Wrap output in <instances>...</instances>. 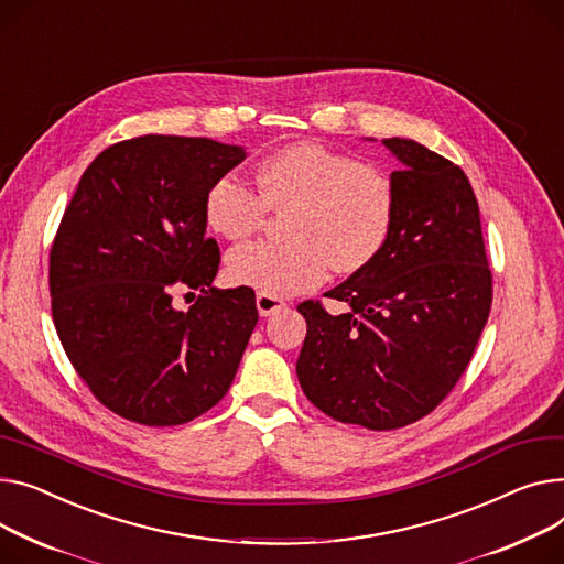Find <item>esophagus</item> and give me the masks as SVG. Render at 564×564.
<instances>
[{
	"label": "esophagus",
	"instance_id": "34e87169",
	"mask_svg": "<svg viewBox=\"0 0 564 564\" xmlns=\"http://www.w3.org/2000/svg\"><path fill=\"white\" fill-rule=\"evenodd\" d=\"M288 304L283 302V299L279 296H272L268 292H258L256 294V308L260 313V317H270V315H276L279 311H283Z\"/></svg>",
	"mask_w": 564,
	"mask_h": 564
}]
</instances>
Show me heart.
I'll list each match as a JSON object with an SVG mask.
<instances>
[{"label":"heart","instance_id":"1","mask_svg":"<svg viewBox=\"0 0 564 564\" xmlns=\"http://www.w3.org/2000/svg\"><path fill=\"white\" fill-rule=\"evenodd\" d=\"M219 176L206 193L208 229L227 240L256 234L268 213H285L283 242H247L227 253V276L272 296L317 288L328 270L356 274L390 242L397 219L392 176L319 142L288 144L253 174Z\"/></svg>","mask_w":564,"mask_h":564}]
</instances>
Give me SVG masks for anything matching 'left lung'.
<instances>
[{
	"mask_svg": "<svg viewBox=\"0 0 564 564\" xmlns=\"http://www.w3.org/2000/svg\"><path fill=\"white\" fill-rule=\"evenodd\" d=\"M397 219L383 253L326 296L330 315L299 304L308 333L296 377L324 415L369 431L408 426L433 412L460 381L492 308L478 202L467 174L424 144L383 140Z\"/></svg>",
	"mask_w": 564,
	"mask_h": 564,
	"instance_id": "obj_1",
	"label": "left lung"
}]
</instances>
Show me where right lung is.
<instances>
[{"instance_id":"add662e5","label":"right lung","mask_w":564,"mask_h":564,"mask_svg":"<svg viewBox=\"0 0 564 564\" xmlns=\"http://www.w3.org/2000/svg\"><path fill=\"white\" fill-rule=\"evenodd\" d=\"M245 159L210 138L138 135L88 165L50 251L52 317L95 399L144 426L204 415L229 392L258 322L251 288H213L208 187ZM176 291H199L176 312Z\"/></svg>"}]
</instances>
